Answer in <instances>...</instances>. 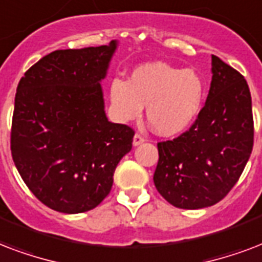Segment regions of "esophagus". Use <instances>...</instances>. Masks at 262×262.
<instances>
[{
  "label": "esophagus",
  "instance_id": "34e87169",
  "mask_svg": "<svg viewBox=\"0 0 262 262\" xmlns=\"http://www.w3.org/2000/svg\"><path fill=\"white\" fill-rule=\"evenodd\" d=\"M143 141H145V138L142 137L141 134H135V135H134V146L141 145Z\"/></svg>",
  "mask_w": 262,
  "mask_h": 262
}]
</instances>
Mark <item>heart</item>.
<instances>
[{
	"label": "heart",
	"mask_w": 262,
	"mask_h": 262,
	"mask_svg": "<svg viewBox=\"0 0 262 262\" xmlns=\"http://www.w3.org/2000/svg\"><path fill=\"white\" fill-rule=\"evenodd\" d=\"M109 98L121 121L138 119L146 106V119L154 131L172 137L187 129L196 117L204 84L194 71L151 62L137 68L128 80L112 79Z\"/></svg>",
	"instance_id": "b5f03b06"
}]
</instances>
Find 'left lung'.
<instances>
[{
  "label": "left lung",
  "mask_w": 262,
  "mask_h": 262,
  "mask_svg": "<svg viewBox=\"0 0 262 262\" xmlns=\"http://www.w3.org/2000/svg\"><path fill=\"white\" fill-rule=\"evenodd\" d=\"M212 83L191 127L157 143L154 186L171 205L201 209L217 204L242 175L254 142L251 95L242 74L212 56Z\"/></svg>",
  "instance_id": "8db88e82"
}]
</instances>
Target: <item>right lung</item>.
Masks as SVG:
<instances>
[{"instance_id":"right-lung-1","label":"right lung","mask_w":262,"mask_h":262,"mask_svg":"<svg viewBox=\"0 0 262 262\" xmlns=\"http://www.w3.org/2000/svg\"><path fill=\"white\" fill-rule=\"evenodd\" d=\"M116 49L56 50L20 79L12 117V159L21 179L48 208L94 209L111 192L113 173L133 147L129 125L111 123L101 79Z\"/></svg>"}]
</instances>
